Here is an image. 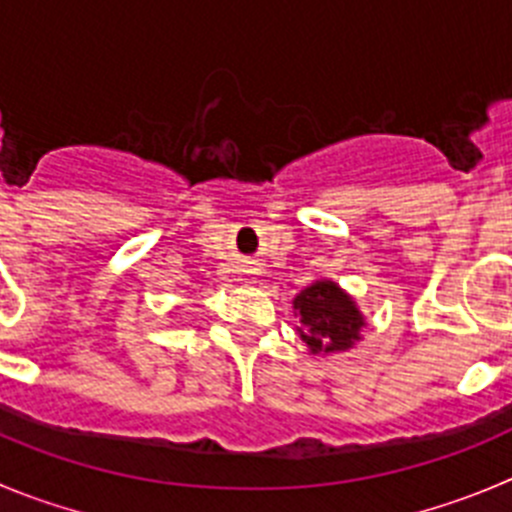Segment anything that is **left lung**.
<instances>
[{
    "label": "left lung",
    "instance_id": "8db88e82",
    "mask_svg": "<svg viewBox=\"0 0 512 512\" xmlns=\"http://www.w3.org/2000/svg\"><path fill=\"white\" fill-rule=\"evenodd\" d=\"M300 318V338L310 353H341L353 348L366 326L364 315L351 295L343 293L333 280H315L293 300Z\"/></svg>",
    "mask_w": 512,
    "mask_h": 512
}]
</instances>
